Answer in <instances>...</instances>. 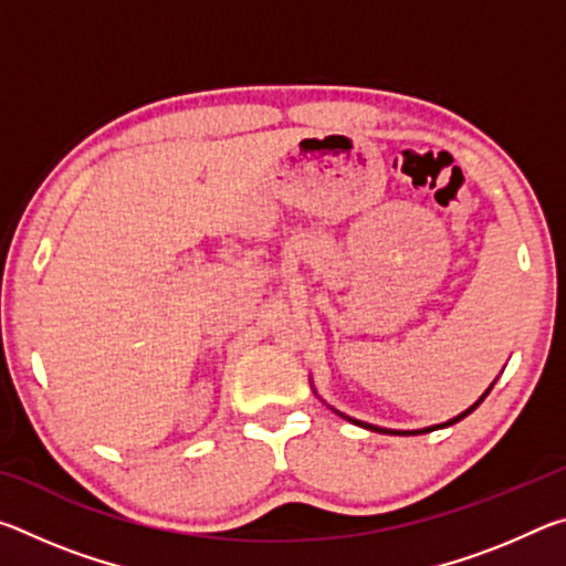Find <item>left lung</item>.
I'll return each instance as SVG.
<instances>
[{
  "label": "left lung",
  "instance_id": "1",
  "mask_svg": "<svg viewBox=\"0 0 566 566\" xmlns=\"http://www.w3.org/2000/svg\"><path fill=\"white\" fill-rule=\"evenodd\" d=\"M496 381V379H494ZM494 381H492V385H490V389H486L484 391V395L482 397H479L476 401H474V405L472 407H469V409H464L462 411V415H457L454 419H449V421H442V424H432V427H424V429H387V427H377V424H369V421H361V419H352V417H347V415H342V411L339 409H334V411H337V415L339 417H344V419H349L352 421V424H357V427H364V429H369V432H379V434H401V437H409V434H427V432H434V429H444V427H452V424H457V421L459 419H464L467 415H472V411L479 407V405H482V401H484V397L486 395H490V391H492V387H494Z\"/></svg>",
  "mask_w": 566,
  "mask_h": 566
}]
</instances>
